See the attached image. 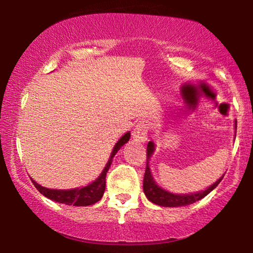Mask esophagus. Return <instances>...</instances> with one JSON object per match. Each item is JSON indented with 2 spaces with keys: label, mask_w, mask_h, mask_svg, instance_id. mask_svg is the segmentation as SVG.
Returning <instances> with one entry per match:
<instances>
[{
  "label": "esophagus",
  "mask_w": 253,
  "mask_h": 253,
  "mask_svg": "<svg viewBox=\"0 0 253 253\" xmlns=\"http://www.w3.org/2000/svg\"><path fill=\"white\" fill-rule=\"evenodd\" d=\"M147 130H149V127H147L146 124L139 123L132 133L133 139L135 141H139V143H144V141L147 140Z\"/></svg>",
  "instance_id": "obj_1"
}]
</instances>
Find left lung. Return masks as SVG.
I'll return each mask as SVG.
<instances>
[{"label": "left lung", "mask_w": 253, "mask_h": 253, "mask_svg": "<svg viewBox=\"0 0 253 253\" xmlns=\"http://www.w3.org/2000/svg\"><path fill=\"white\" fill-rule=\"evenodd\" d=\"M153 151H155V144L152 141H150L147 144V161L151 158L152 156ZM223 178V176L220 177L219 179L215 183L208 187L206 190L199 191V193H193V194H172L170 191H167L163 188L159 187L158 184L155 182L153 179L152 173H151V169L149 162L146 164V170H145V175H144V183H143V188H144V193L146 195L147 199L150 200L151 202L156 203V205L162 206V207H182V206H187V205H191V203L199 201V200L203 199L205 196H207L208 194L211 193L214 188L217 187L221 179Z\"/></svg>", "instance_id": "obj_1"}]
</instances>
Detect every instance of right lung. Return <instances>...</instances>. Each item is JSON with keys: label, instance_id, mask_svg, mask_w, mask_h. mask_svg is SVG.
<instances>
[{"label": "right lung", "instance_id": "right-lung-1", "mask_svg": "<svg viewBox=\"0 0 253 253\" xmlns=\"http://www.w3.org/2000/svg\"><path fill=\"white\" fill-rule=\"evenodd\" d=\"M130 133L127 132L126 134H124L120 138V140L115 144L114 149L112 151V155L109 157L108 163L106 164L104 169L101 175L95 179L94 182L90 183V184L85 185L82 188H76V189H66V190H58V189H48V188L42 187V185L38 184L36 181L32 179L34 187L37 188L43 196H46L47 199L52 200V201H56L59 203H64V205L69 206H78V207H83V206H90L94 205L100 201L102 199L104 189H106V176L108 172L110 164L113 163V157L117 155V152L120 150L121 146H124L127 141L129 140Z\"/></svg>", "mask_w": 253, "mask_h": 253}]
</instances>
